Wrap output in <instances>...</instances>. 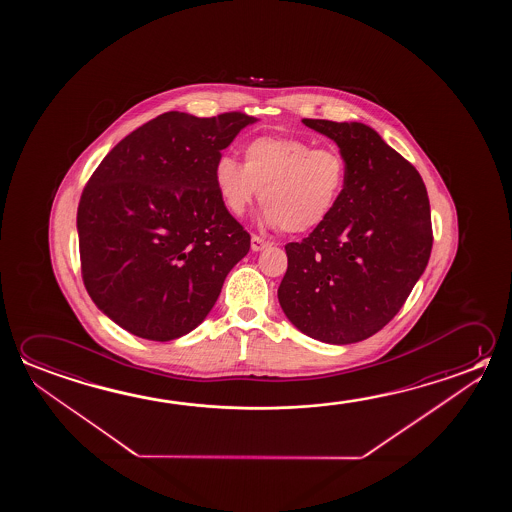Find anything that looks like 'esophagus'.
<instances>
[{"mask_svg":"<svg viewBox=\"0 0 512 512\" xmlns=\"http://www.w3.org/2000/svg\"><path fill=\"white\" fill-rule=\"evenodd\" d=\"M268 241H264L259 235H252V250L253 252H262L264 248H268Z\"/></svg>","mask_w":512,"mask_h":512,"instance_id":"34e87169","label":"esophagus"}]
</instances>
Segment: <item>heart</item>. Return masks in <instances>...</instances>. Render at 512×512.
I'll return each instance as SVG.
<instances>
[{
	"label": "heart",
	"mask_w": 512,
	"mask_h": 512,
	"mask_svg": "<svg viewBox=\"0 0 512 512\" xmlns=\"http://www.w3.org/2000/svg\"><path fill=\"white\" fill-rule=\"evenodd\" d=\"M244 164L221 155L212 180L232 216H243L259 196L268 228L303 234L334 212L346 185V160L336 148H314L296 137H257L244 146Z\"/></svg>",
	"instance_id": "b5f03b06"
}]
</instances>
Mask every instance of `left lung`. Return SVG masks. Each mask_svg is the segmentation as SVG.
<instances>
[{"label": "left lung", "instance_id": "1", "mask_svg": "<svg viewBox=\"0 0 512 512\" xmlns=\"http://www.w3.org/2000/svg\"><path fill=\"white\" fill-rule=\"evenodd\" d=\"M346 160L341 200L302 243L285 244L278 302L287 319L321 343L377 334L402 309L427 268L432 225L416 168L364 123L303 119Z\"/></svg>", "mask_w": 512, "mask_h": 512}]
</instances>
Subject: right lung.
<instances>
[{
	"mask_svg": "<svg viewBox=\"0 0 512 512\" xmlns=\"http://www.w3.org/2000/svg\"><path fill=\"white\" fill-rule=\"evenodd\" d=\"M257 119L166 112L101 160L76 228L85 289L130 334L173 341L207 318L250 234L219 200L212 169Z\"/></svg>",
	"mask_w": 512,
	"mask_h": 512,
	"instance_id": "1",
	"label": "right lung"
}]
</instances>
